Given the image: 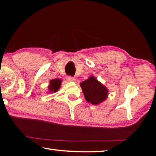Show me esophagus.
I'll return each mask as SVG.
<instances>
[{"mask_svg": "<svg viewBox=\"0 0 156 156\" xmlns=\"http://www.w3.org/2000/svg\"><path fill=\"white\" fill-rule=\"evenodd\" d=\"M67 80L68 82H76V79L74 77H72V76H67Z\"/></svg>", "mask_w": 156, "mask_h": 156, "instance_id": "obj_1", "label": "esophagus"}]
</instances>
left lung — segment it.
I'll use <instances>...</instances> for the list:
<instances>
[{
	"label": "left lung",
	"instance_id": "obj_1",
	"mask_svg": "<svg viewBox=\"0 0 156 156\" xmlns=\"http://www.w3.org/2000/svg\"><path fill=\"white\" fill-rule=\"evenodd\" d=\"M80 86L85 99L93 105L100 104L108 97V89L94 76H90L87 80L83 81L80 83Z\"/></svg>",
	"mask_w": 156,
	"mask_h": 156
}]
</instances>
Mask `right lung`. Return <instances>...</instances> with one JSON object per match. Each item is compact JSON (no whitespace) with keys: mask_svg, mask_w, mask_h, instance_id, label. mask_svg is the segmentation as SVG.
<instances>
[{"mask_svg":"<svg viewBox=\"0 0 156 156\" xmlns=\"http://www.w3.org/2000/svg\"><path fill=\"white\" fill-rule=\"evenodd\" d=\"M62 80L60 79H53V80L50 81L48 88V93H55L59 90L61 87L62 84Z\"/></svg>","mask_w":156,"mask_h":156,"instance_id":"right-lung-1","label":"right lung"}]
</instances>
